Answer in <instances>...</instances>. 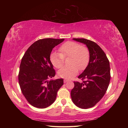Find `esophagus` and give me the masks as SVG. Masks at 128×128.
Listing matches in <instances>:
<instances>
[{
	"instance_id": "1",
	"label": "esophagus",
	"mask_w": 128,
	"mask_h": 128,
	"mask_svg": "<svg viewBox=\"0 0 128 128\" xmlns=\"http://www.w3.org/2000/svg\"><path fill=\"white\" fill-rule=\"evenodd\" d=\"M68 80H66V79H65V80H64V83H66V82H68Z\"/></svg>"
}]
</instances>
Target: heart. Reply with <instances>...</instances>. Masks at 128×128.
Instances as JSON below:
<instances>
[{
    "mask_svg": "<svg viewBox=\"0 0 128 128\" xmlns=\"http://www.w3.org/2000/svg\"><path fill=\"white\" fill-rule=\"evenodd\" d=\"M60 53L53 52L50 54V60L53 66L60 69L64 64V58L70 56L69 66H64L59 70L58 74L60 77L70 79L78 74V69H85L90 60V52L85 46L72 41H68L59 48Z\"/></svg>",
    "mask_w": 128,
    "mask_h": 128,
    "instance_id": "b5f03b06",
    "label": "heart"
}]
</instances>
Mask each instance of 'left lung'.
Returning a JSON list of instances; mask_svg holds the SVG:
<instances>
[{"label":"left lung","mask_w":128,"mask_h":128,"mask_svg":"<svg viewBox=\"0 0 128 128\" xmlns=\"http://www.w3.org/2000/svg\"><path fill=\"white\" fill-rule=\"evenodd\" d=\"M73 40L86 45L90 60L88 66L78 76L82 82H74L71 97L77 107L88 109L96 105L107 91L110 79V62L97 43L85 38Z\"/></svg>","instance_id":"obj_1"}]
</instances>
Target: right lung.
Returning <instances> with one entry per match:
<instances>
[{
	"mask_svg": "<svg viewBox=\"0 0 128 128\" xmlns=\"http://www.w3.org/2000/svg\"><path fill=\"white\" fill-rule=\"evenodd\" d=\"M64 39L44 38L34 42L21 59L18 82L24 96L34 107L45 108L55 101L62 78L50 80L56 72L50 60L54 47Z\"/></svg>",
	"mask_w": 128,
	"mask_h": 128,
	"instance_id": "right-lung-1",
	"label": "right lung"
}]
</instances>
